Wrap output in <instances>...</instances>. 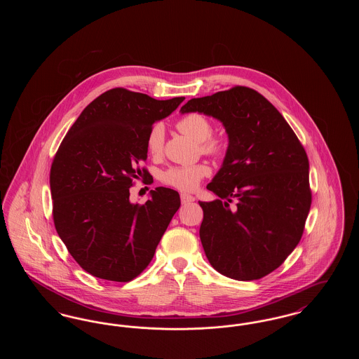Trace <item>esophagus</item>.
<instances>
[{"mask_svg":"<svg viewBox=\"0 0 359 359\" xmlns=\"http://www.w3.org/2000/svg\"><path fill=\"white\" fill-rule=\"evenodd\" d=\"M180 199H182V203L183 205H187V203H191V202H194L195 201V198L192 196V195H189V194H180Z\"/></svg>","mask_w":359,"mask_h":359,"instance_id":"1","label":"esophagus"}]
</instances>
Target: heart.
Wrapping results in <instances>:
<instances>
[{"label":"heart","mask_w":359,"mask_h":359,"mask_svg":"<svg viewBox=\"0 0 359 359\" xmlns=\"http://www.w3.org/2000/svg\"><path fill=\"white\" fill-rule=\"evenodd\" d=\"M176 128L180 133L191 137L199 142L202 154L211 157H223L229 151V137L224 133L211 135L212 123L201 113H188L177 121ZM147 151L154 158L161 157L164 152V126L157 122L147 135ZM211 168L207 163H196L189 165H172L161 172V183L177 188L180 191H194L201 182L210 176Z\"/></svg>","instance_id":"heart-1"}]
</instances>
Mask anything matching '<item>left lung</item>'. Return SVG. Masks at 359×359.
Returning <instances> with one entry per match:
<instances>
[{
    "label": "left lung",
    "mask_w": 359,
    "mask_h": 359,
    "mask_svg": "<svg viewBox=\"0 0 359 359\" xmlns=\"http://www.w3.org/2000/svg\"><path fill=\"white\" fill-rule=\"evenodd\" d=\"M180 111L218 118L230 141L222 168L207 186L219 199L199 202V236L210 264L239 281L272 273L300 242L312 202L302 142L273 104L250 87L192 98Z\"/></svg>",
    "instance_id": "left-lung-1"
}]
</instances>
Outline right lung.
<instances>
[{
  "label": "right lung",
  "instance_id": "1",
  "mask_svg": "<svg viewBox=\"0 0 359 359\" xmlns=\"http://www.w3.org/2000/svg\"><path fill=\"white\" fill-rule=\"evenodd\" d=\"M184 101H158L116 87L86 106L52 161V218L69 255L87 273L126 283L152 261L180 207L171 188L157 187L144 205H132L133 180L151 173L147 135Z\"/></svg>",
  "mask_w": 359,
  "mask_h": 359
}]
</instances>
